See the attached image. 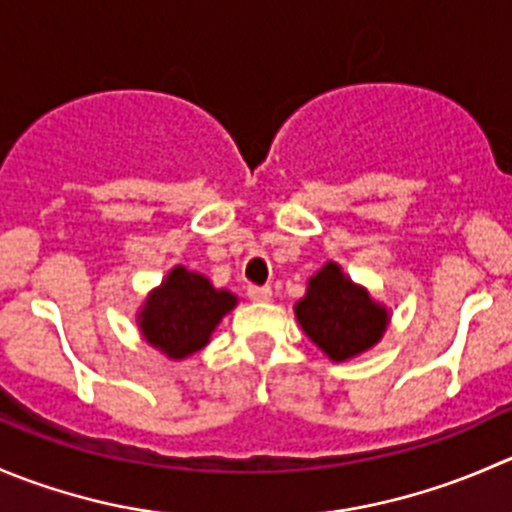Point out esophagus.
<instances>
[{"mask_svg":"<svg viewBox=\"0 0 512 512\" xmlns=\"http://www.w3.org/2000/svg\"><path fill=\"white\" fill-rule=\"evenodd\" d=\"M247 297L252 302H267L272 297V290L267 285H250L247 287Z\"/></svg>","mask_w":512,"mask_h":512,"instance_id":"obj_1","label":"esophagus"}]
</instances>
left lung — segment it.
Here are the masks:
<instances>
[{"label": "left lung", "instance_id": "1", "mask_svg": "<svg viewBox=\"0 0 512 512\" xmlns=\"http://www.w3.org/2000/svg\"><path fill=\"white\" fill-rule=\"evenodd\" d=\"M295 315L307 337L335 362L375 345L388 325L385 307L352 285L335 262H327L312 277L307 295L295 305Z\"/></svg>", "mask_w": 512, "mask_h": 512}]
</instances>
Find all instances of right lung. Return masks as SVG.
Wrapping results in <instances>:
<instances>
[{
	"instance_id": "1",
	"label": "right lung",
	"mask_w": 512,
	"mask_h": 512,
	"mask_svg": "<svg viewBox=\"0 0 512 512\" xmlns=\"http://www.w3.org/2000/svg\"><path fill=\"white\" fill-rule=\"evenodd\" d=\"M235 302V295L215 290L207 277L175 267L160 290L150 295L140 325L147 342L180 360L207 345L217 322Z\"/></svg>"
}]
</instances>
